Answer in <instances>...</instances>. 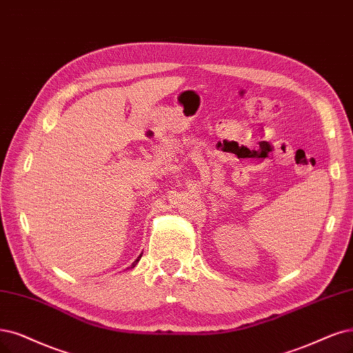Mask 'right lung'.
Returning <instances> with one entry per match:
<instances>
[{
    "mask_svg": "<svg viewBox=\"0 0 353 353\" xmlns=\"http://www.w3.org/2000/svg\"><path fill=\"white\" fill-rule=\"evenodd\" d=\"M141 256H142V254H141ZM141 256H139V257H138V259H137V260H135V262H134V263H132V265H130V268H134V266H135V265H137V263H138V262H139V259H141Z\"/></svg>",
    "mask_w": 353,
    "mask_h": 353,
    "instance_id": "add662e5",
    "label": "right lung"
}]
</instances>
